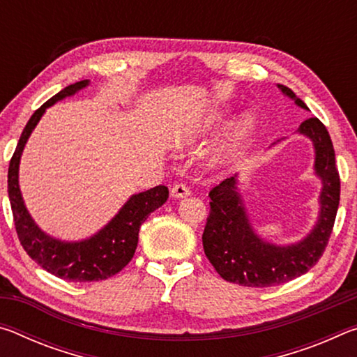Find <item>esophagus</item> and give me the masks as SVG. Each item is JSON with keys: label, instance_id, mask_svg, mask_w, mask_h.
<instances>
[{"label": "esophagus", "instance_id": "34e87169", "mask_svg": "<svg viewBox=\"0 0 357 357\" xmlns=\"http://www.w3.org/2000/svg\"><path fill=\"white\" fill-rule=\"evenodd\" d=\"M190 195V189L183 183H178L172 187V197L174 198H184Z\"/></svg>", "mask_w": 357, "mask_h": 357}]
</instances>
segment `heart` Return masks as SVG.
Segmentation results:
<instances>
[{
    "label": "heart",
    "instance_id": "obj_1",
    "mask_svg": "<svg viewBox=\"0 0 357 357\" xmlns=\"http://www.w3.org/2000/svg\"><path fill=\"white\" fill-rule=\"evenodd\" d=\"M228 116L229 114L227 112H217L214 113L213 119L209 121L211 123V128H222V126H225L228 123ZM253 126V119L250 116H244L243 119L239 121L236 129H234V134H233V144L239 142L241 138H244L247 134H249V130L252 129Z\"/></svg>",
    "mask_w": 357,
    "mask_h": 357
}]
</instances>
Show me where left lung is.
Wrapping results in <instances>:
<instances>
[{
	"label": "left lung",
	"mask_w": 357,
	"mask_h": 357,
	"mask_svg": "<svg viewBox=\"0 0 357 357\" xmlns=\"http://www.w3.org/2000/svg\"><path fill=\"white\" fill-rule=\"evenodd\" d=\"M283 94L299 107L307 105L291 89L279 84ZM301 134L312 138L315 146V170L323 179L319 195L321 213L317 227L298 244L279 247L259 239L250 228L236 178H227L209 192V215L203 231V249L209 263L227 282L243 287L266 288L296 279L317 264L329 243L334 228L340 176L335 167V151L326 126L318 118H309L299 126Z\"/></svg>",
	"instance_id": "left-lung-1"
}]
</instances>
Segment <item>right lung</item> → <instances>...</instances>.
Wrapping results in <instances>:
<instances>
[{
    "mask_svg": "<svg viewBox=\"0 0 357 357\" xmlns=\"http://www.w3.org/2000/svg\"><path fill=\"white\" fill-rule=\"evenodd\" d=\"M86 84L88 80L69 84L34 112L22 132L8 172L9 202L12 215H14L15 231L22 247L47 273L70 282H99L123 271L134 258L142 223L168 198V187L165 185H155L146 192L132 195L107 227L82 243H61V241L47 236L36 225L23 204L19 187L22 151L45 108L64 99L66 96L77 93Z\"/></svg>",
    "mask_w": 357,
    "mask_h": 357,
    "instance_id": "1",
    "label": "right lung"
}]
</instances>
